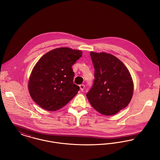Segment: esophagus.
Listing matches in <instances>:
<instances>
[{"label": "esophagus", "mask_w": 160, "mask_h": 160, "mask_svg": "<svg viewBox=\"0 0 160 160\" xmlns=\"http://www.w3.org/2000/svg\"><path fill=\"white\" fill-rule=\"evenodd\" d=\"M79 87H80V88L81 91H83V89H85V85H83V84L80 85Z\"/></svg>", "instance_id": "esophagus-1"}]
</instances>
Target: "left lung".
<instances>
[{
    "mask_svg": "<svg viewBox=\"0 0 160 160\" xmlns=\"http://www.w3.org/2000/svg\"><path fill=\"white\" fill-rule=\"evenodd\" d=\"M94 80L87 97L100 113L112 115L126 107L133 94V82L124 64L106 53L91 52Z\"/></svg>",
    "mask_w": 160,
    "mask_h": 160,
    "instance_id": "obj_1",
    "label": "left lung"
}]
</instances>
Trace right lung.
<instances>
[{
  "label": "right lung",
  "mask_w": 160,
  "mask_h": 160,
  "mask_svg": "<svg viewBox=\"0 0 160 160\" xmlns=\"http://www.w3.org/2000/svg\"><path fill=\"white\" fill-rule=\"evenodd\" d=\"M82 56L80 50L59 48L44 54L31 74L28 88L37 104L55 111L66 106L80 87L73 83L72 66Z\"/></svg>",
  "instance_id": "obj_1"
}]
</instances>
